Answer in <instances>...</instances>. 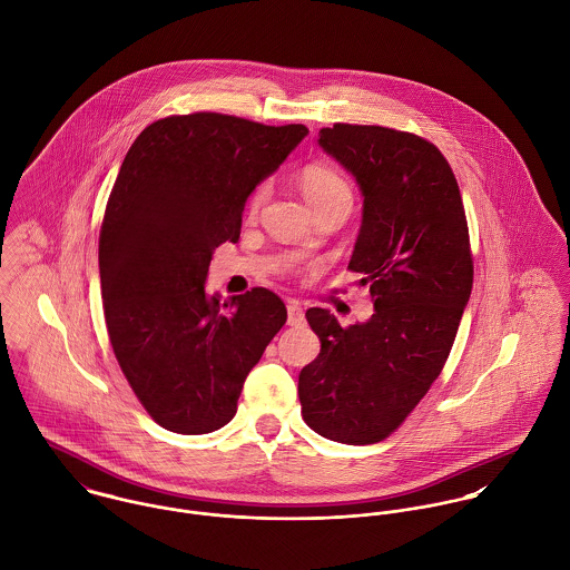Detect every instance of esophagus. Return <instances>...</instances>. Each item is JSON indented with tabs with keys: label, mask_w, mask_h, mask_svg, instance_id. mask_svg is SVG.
I'll use <instances>...</instances> for the list:
<instances>
[{
	"label": "esophagus",
	"mask_w": 570,
	"mask_h": 570,
	"mask_svg": "<svg viewBox=\"0 0 570 570\" xmlns=\"http://www.w3.org/2000/svg\"><path fill=\"white\" fill-rule=\"evenodd\" d=\"M288 326H302L304 324V308L299 302H288Z\"/></svg>",
	"instance_id": "1"
}]
</instances>
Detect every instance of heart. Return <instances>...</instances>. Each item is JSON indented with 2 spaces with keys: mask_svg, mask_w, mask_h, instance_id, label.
I'll return each instance as SVG.
<instances>
[{
  "mask_svg": "<svg viewBox=\"0 0 570 570\" xmlns=\"http://www.w3.org/2000/svg\"><path fill=\"white\" fill-rule=\"evenodd\" d=\"M297 183L313 209L331 203H352V189L347 180L333 167L308 165L302 169ZM266 198H268V185H259L248 198V214H257V209L266 203Z\"/></svg>",
  "mask_w": 570,
  "mask_h": 570,
  "instance_id": "1",
  "label": "heart"
}]
</instances>
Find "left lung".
I'll list each match as a JSON object with an SVG mask.
<instances>
[{
  "instance_id": "obj_1",
  "label": "left lung",
  "mask_w": 570,
  "mask_h": 570,
  "mask_svg": "<svg viewBox=\"0 0 570 570\" xmlns=\"http://www.w3.org/2000/svg\"><path fill=\"white\" fill-rule=\"evenodd\" d=\"M317 142L363 196L347 268L370 286L374 315L342 328L326 308L306 313L322 350L299 372L302 416L324 439L370 445L407 419L450 356L473 284L469 230L454 171L425 138L335 122Z\"/></svg>"
}]
</instances>
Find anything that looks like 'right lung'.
I'll use <instances>...</instances> for the list:
<instances>
[{"label":"right lung","mask_w":570,"mask_h":570,"mask_svg":"<svg viewBox=\"0 0 570 570\" xmlns=\"http://www.w3.org/2000/svg\"><path fill=\"white\" fill-rule=\"evenodd\" d=\"M306 134L216 112L167 116L120 165L99 235L106 324L134 394L169 432L225 428L286 324L275 293L253 288L223 304L205 282L214 250L239 239L248 196Z\"/></svg>","instance_id":"add662e5"}]
</instances>
